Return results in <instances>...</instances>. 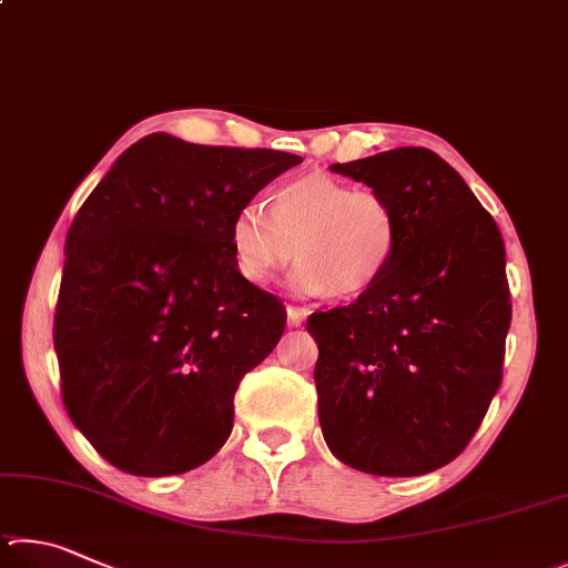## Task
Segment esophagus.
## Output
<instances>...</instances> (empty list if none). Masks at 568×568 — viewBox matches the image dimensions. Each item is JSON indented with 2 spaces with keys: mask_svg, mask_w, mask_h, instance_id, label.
<instances>
[{
  "mask_svg": "<svg viewBox=\"0 0 568 568\" xmlns=\"http://www.w3.org/2000/svg\"><path fill=\"white\" fill-rule=\"evenodd\" d=\"M306 310H302V306H286V324L290 326H302L304 320H306Z\"/></svg>",
  "mask_w": 568,
  "mask_h": 568,
  "instance_id": "1",
  "label": "esophagus"
}]
</instances>
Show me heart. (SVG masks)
<instances>
[{
	"instance_id": "heart-1",
	"label": "heart",
	"mask_w": 568,
	"mask_h": 568,
	"mask_svg": "<svg viewBox=\"0 0 568 568\" xmlns=\"http://www.w3.org/2000/svg\"><path fill=\"white\" fill-rule=\"evenodd\" d=\"M229 242L246 282L272 284L296 254L290 290L342 300L366 292L389 268L402 219L384 194L310 172L276 189L272 214L254 202L239 209Z\"/></svg>"
}]
</instances>
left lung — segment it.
Here are the masks:
<instances>
[{
    "label": "left lung",
    "instance_id": "1",
    "mask_svg": "<svg viewBox=\"0 0 568 568\" xmlns=\"http://www.w3.org/2000/svg\"><path fill=\"white\" fill-rule=\"evenodd\" d=\"M332 172L389 199L402 242L359 300L306 322L320 346L324 439L352 469L429 474L464 452L501 384L511 324L504 239L432 149L399 146Z\"/></svg>",
    "mask_w": 568,
    "mask_h": 568
}]
</instances>
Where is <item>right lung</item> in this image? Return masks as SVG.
Listing matches in <instances>:
<instances>
[{
  "mask_svg": "<svg viewBox=\"0 0 568 568\" xmlns=\"http://www.w3.org/2000/svg\"><path fill=\"white\" fill-rule=\"evenodd\" d=\"M296 164L156 132L77 212L54 352L69 419L116 469L184 474L232 434L236 386L282 339L286 312L239 274L229 224Z\"/></svg>",
  "mask_w": 568,
  "mask_h": 568,
  "instance_id": "obj_1",
  "label": "right lung"
}]
</instances>
